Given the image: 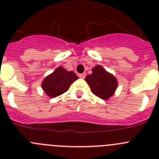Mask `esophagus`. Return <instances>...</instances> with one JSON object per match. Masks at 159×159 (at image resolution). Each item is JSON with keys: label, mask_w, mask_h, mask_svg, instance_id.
<instances>
[{"label": "esophagus", "mask_w": 159, "mask_h": 159, "mask_svg": "<svg viewBox=\"0 0 159 159\" xmlns=\"http://www.w3.org/2000/svg\"><path fill=\"white\" fill-rule=\"evenodd\" d=\"M85 76H86V74H85V73H82V74H80V75H79V77L81 79H84Z\"/></svg>", "instance_id": "34e87169"}]
</instances>
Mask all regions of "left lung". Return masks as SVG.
Wrapping results in <instances>:
<instances>
[{
    "label": "left lung",
    "instance_id": "8db88e82",
    "mask_svg": "<svg viewBox=\"0 0 159 159\" xmlns=\"http://www.w3.org/2000/svg\"><path fill=\"white\" fill-rule=\"evenodd\" d=\"M85 80L92 93L102 99H109L117 88L116 79L100 65L95 66L92 69V74L87 75Z\"/></svg>",
    "mask_w": 159,
    "mask_h": 159
}]
</instances>
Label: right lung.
I'll use <instances>...</instances> for the list:
<instances>
[{"instance_id": "1", "label": "right lung", "mask_w": 159, "mask_h": 159, "mask_svg": "<svg viewBox=\"0 0 159 159\" xmlns=\"http://www.w3.org/2000/svg\"><path fill=\"white\" fill-rule=\"evenodd\" d=\"M77 79L78 76L73 71H67L62 67H59L44 79L41 86L48 96L55 98L67 92Z\"/></svg>"}]
</instances>
